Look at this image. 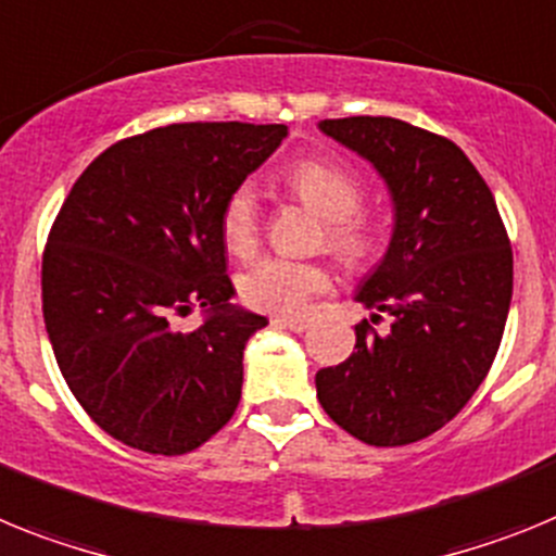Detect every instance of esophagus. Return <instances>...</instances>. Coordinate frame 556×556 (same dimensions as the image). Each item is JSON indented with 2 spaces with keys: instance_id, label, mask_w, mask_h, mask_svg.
<instances>
[{
  "instance_id": "34e87169",
  "label": "esophagus",
  "mask_w": 556,
  "mask_h": 556,
  "mask_svg": "<svg viewBox=\"0 0 556 556\" xmlns=\"http://www.w3.org/2000/svg\"><path fill=\"white\" fill-rule=\"evenodd\" d=\"M271 325L277 327H288L293 332H305L307 330V318H299V316H274Z\"/></svg>"
}]
</instances>
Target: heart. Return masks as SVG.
<instances>
[{"instance_id": "obj_1", "label": "heart", "mask_w": 556, "mask_h": 556, "mask_svg": "<svg viewBox=\"0 0 556 556\" xmlns=\"http://www.w3.org/2000/svg\"><path fill=\"white\" fill-rule=\"evenodd\" d=\"M285 185L293 195L327 220V245L346 263L366 257L371 238L358 215L364 185L358 173L332 159H305L293 164ZM220 235L226 249L245 257L260 238V206L254 187L243 185L226 198L220 210ZM330 288V274L316 263L288 257H263L240 274V296L245 305L271 313H299L307 299Z\"/></svg>"}]
</instances>
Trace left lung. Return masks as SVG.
<instances>
[{"instance_id":"8db88e82","label":"left lung","mask_w":556,"mask_h":556,"mask_svg":"<svg viewBox=\"0 0 556 556\" xmlns=\"http://www.w3.org/2000/svg\"><path fill=\"white\" fill-rule=\"evenodd\" d=\"M392 195L394 226L355 302L386 332L355 327V352L316 371L327 417L375 447L451 422L490 371L511 302V249L498 206L462 148L394 117L321 119Z\"/></svg>"}]
</instances>
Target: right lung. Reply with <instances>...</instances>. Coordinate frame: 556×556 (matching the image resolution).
Listing matches in <instances>:
<instances>
[{"label": "right lung", "mask_w": 556, "mask_h": 556, "mask_svg": "<svg viewBox=\"0 0 556 556\" xmlns=\"http://www.w3.org/2000/svg\"><path fill=\"white\" fill-rule=\"evenodd\" d=\"M285 125L178 123L123 139L77 178L41 265L66 386L123 445L181 456L231 419L243 350L268 318L231 305L220 210ZM205 311L192 333L175 318Z\"/></svg>", "instance_id": "obj_1"}]
</instances>
